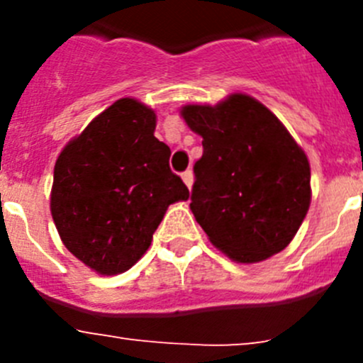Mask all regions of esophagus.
Masks as SVG:
<instances>
[{
	"mask_svg": "<svg viewBox=\"0 0 363 363\" xmlns=\"http://www.w3.org/2000/svg\"><path fill=\"white\" fill-rule=\"evenodd\" d=\"M182 179H184V184L187 185L189 189L192 187V182H194V174H192V171H185L184 174H182Z\"/></svg>",
	"mask_w": 363,
	"mask_h": 363,
	"instance_id": "1",
	"label": "esophagus"
}]
</instances>
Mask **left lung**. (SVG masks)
I'll list each match as a JSON object with an SVG mask.
<instances>
[{
  "mask_svg": "<svg viewBox=\"0 0 363 363\" xmlns=\"http://www.w3.org/2000/svg\"><path fill=\"white\" fill-rule=\"evenodd\" d=\"M179 112L203 138L191 211L211 243L238 264L284 251L311 205L303 149L264 104L240 92Z\"/></svg>",
  "mask_w": 363,
  "mask_h": 363,
  "instance_id": "8db88e82",
  "label": "left lung"
}]
</instances>
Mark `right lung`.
Instances as JSON below:
<instances>
[{
	"instance_id": "1",
	"label": "right lung",
	"mask_w": 363,
	"mask_h": 363,
	"mask_svg": "<svg viewBox=\"0 0 363 363\" xmlns=\"http://www.w3.org/2000/svg\"><path fill=\"white\" fill-rule=\"evenodd\" d=\"M156 112L121 98L70 140L54 165L50 213L63 245L98 274H120L142 258L154 230L189 189L154 136Z\"/></svg>"
}]
</instances>
